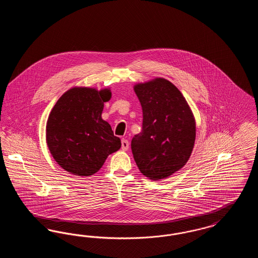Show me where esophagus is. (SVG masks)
Returning a JSON list of instances; mask_svg holds the SVG:
<instances>
[{
	"mask_svg": "<svg viewBox=\"0 0 258 258\" xmlns=\"http://www.w3.org/2000/svg\"><path fill=\"white\" fill-rule=\"evenodd\" d=\"M128 147H130L128 141H127L126 139L123 138V139H122V150H123V151H126V150L128 149Z\"/></svg>",
	"mask_w": 258,
	"mask_h": 258,
	"instance_id": "esophagus-1",
	"label": "esophagus"
}]
</instances>
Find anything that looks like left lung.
Returning <instances> with one entry per match:
<instances>
[{
	"mask_svg": "<svg viewBox=\"0 0 258 258\" xmlns=\"http://www.w3.org/2000/svg\"><path fill=\"white\" fill-rule=\"evenodd\" d=\"M143 111L142 131L132 140L140 172L153 181L169 178L183 168L194 150L197 123L179 89L156 77L134 86Z\"/></svg>",
	"mask_w": 258,
	"mask_h": 258,
	"instance_id": "obj_1",
	"label": "left lung"
}]
</instances>
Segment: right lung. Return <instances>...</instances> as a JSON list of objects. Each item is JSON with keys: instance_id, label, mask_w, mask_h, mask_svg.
<instances>
[{"instance_id": "obj_1", "label": "right lung", "mask_w": 258, "mask_h": 258, "mask_svg": "<svg viewBox=\"0 0 258 258\" xmlns=\"http://www.w3.org/2000/svg\"><path fill=\"white\" fill-rule=\"evenodd\" d=\"M110 98V88L98 91L74 87L52 108L46 123V143L53 159L66 171L91 176L121 148V139L101 118L104 102Z\"/></svg>"}]
</instances>
